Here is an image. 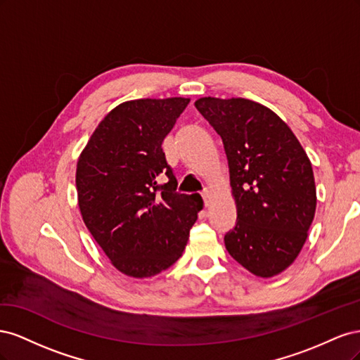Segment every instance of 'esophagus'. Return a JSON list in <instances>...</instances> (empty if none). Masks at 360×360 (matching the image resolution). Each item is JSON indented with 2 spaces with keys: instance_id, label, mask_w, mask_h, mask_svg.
<instances>
[{
  "instance_id": "34e87169",
  "label": "esophagus",
  "mask_w": 360,
  "mask_h": 360,
  "mask_svg": "<svg viewBox=\"0 0 360 360\" xmlns=\"http://www.w3.org/2000/svg\"><path fill=\"white\" fill-rule=\"evenodd\" d=\"M202 198H204L205 205H209V201H210V198H212L210 191H204V192H202Z\"/></svg>"
}]
</instances>
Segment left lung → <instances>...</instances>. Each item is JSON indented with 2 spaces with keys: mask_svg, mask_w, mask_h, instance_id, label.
<instances>
[{
  "mask_svg": "<svg viewBox=\"0 0 360 360\" xmlns=\"http://www.w3.org/2000/svg\"><path fill=\"white\" fill-rule=\"evenodd\" d=\"M195 106L221 135L230 167L237 222L225 248L252 275L276 276L300 254L317 207L307 151L284 120L258 102L209 96Z\"/></svg>",
  "mask_w": 360,
  "mask_h": 360,
  "instance_id": "left-lung-1",
  "label": "left lung"
}]
</instances>
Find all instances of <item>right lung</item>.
<instances>
[{"label": "right lung", "mask_w": 360, "mask_h": 360, "mask_svg": "<svg viewBox=\"0 0 360 360\" xmlns=\"http://www.w3.org/2000/svg\"><path fill=\"white\" fill-rule=\"evenodd\" d=\"M191 99H136L97 124L76 165L82 221L111 264L151 278L181 257L202 210L200 195L174 192L177 180L162 143ZM165 185H159L163 176Z\"/></svg>", "instance_id": "1"}]
</instances>
